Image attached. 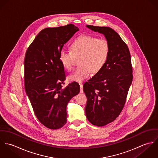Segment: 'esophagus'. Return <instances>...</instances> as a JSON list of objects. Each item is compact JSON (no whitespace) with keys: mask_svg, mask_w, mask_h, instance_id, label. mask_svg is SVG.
Wrapping results in <instances>:
<instances>
[{"mask_svg":"<svg viewBox=\"0 0 158 158\" xmlns=\"http://www.w3.org/2000/svg\"><path fill=\"white\" fill-rule=\"evenodd\" d=\"M80 93L83 92V84H80Z\"/></svg>","mask_w":158,"mask_h":158,"instance_id":"esophagus-1","label":"esophagus"}]
</instances>
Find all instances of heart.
Listing matches in <instances>:
<instances>
[{
    "label": "heart",
    "instance_id": "heart-1",
    "mask_svg": "<svg viewBox=\"0 0 158 158\" xmlns=\"http://www.w3.org/2000/svg\"><path fill=\"white\" fill-rule=\"evenodd\" d=\"M110 44L105 38L81 35L70 44V50H61L59 60L63 68L71 70L76 58L80 57V66L69 76V79L81 83L90 75L100 71L106 63L110 53Z\"/></svg>",
    "mask_w": 158,
    "mask_h": 158
}]
</instances>
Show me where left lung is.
Instances as JSON below:
<instances>
[{"instance_id": "1", "label": "left lung", "mask_w": 158, "mask_h": 158, "mask_svg": "<svg viewBox=\"0 0 158 158\" xmlns=\"http://www.w3.org/2000/svg\"><path fill=\"white\" fill-rule=\"evenodd\" d=\"M86 27L103 34L111 48L104 67L83 85L88 99L86 117L92 125L103 127L115 120L125 104L133 80L131 55L126 43L112 28Z\"/></svg>"}]
</instances>
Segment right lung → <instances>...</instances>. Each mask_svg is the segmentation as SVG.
Returning <instances> with one entry per match:
<instances>
[{
	"mask_svg": "<svg viewBox=\"0 0 158 158\" xmlns=\"http://www.w3.org/2000/svg\"><path fill=\"white\" fill-rule=\"evenodd\" d=\"M77 31L79 28L72 23L44 28L25 53V92L37 118L51 130L61 128L66 123L68 103L80 90L76 81L63 87L66 74L59 60L64 44Z\"/></svg>",
	"mask_w": 158,
	"mask_h": 158,
	"instance_id": "1",
	"label": "right lung"
}]
</instances>
